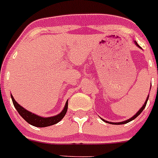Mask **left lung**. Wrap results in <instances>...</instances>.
<instances>
[{
    "mask_svg": "<svg viewBox=\"0 0 158 158\" xmlns=\"http://www.w3.org/2000/svg\"><path fill=\"white\" fill-rule=\"evenodd\" d=\"M135 44H136V45L138 46V47H140V48H141V47H140V46H139V44H138V43H136V42L135 41ZM148 98H149V96H148L147 99H146V102H145V103H144V104H143V106H142V107H141V108H140V110H139V111H138V112H137L136 114H135V115H134L133 117H131V118H129V119H127V120H126V121H123V122H119V123H111V122H107V121H105V120H104V119H103V118H101V119H102V120H103V121H104V122H106V123H112V124H116V125H118V124H120V125H121V124H125V123H127L131 122V121H132V120H133V119H135V118H137V117L139 116V115H140L141 113H142V111H143V110H144V108H145V107H146V104H147V100H148Z\"/></svg>",
    "mask_w": 158,
    "mask_h": 158,
    "instance_id": "left-lung-1",
    "label": "left lung"
}]
</instances>
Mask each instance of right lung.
<instances>
[{"label": "right lung", "mask_w": 158, "mask_h": 158, "mask_svg": "<svg viewBox=\"0 0 158 158\" xmlns=\"http://www.w3.org/2000/svg\"><path fill=\"white\" fill-rule=\"evenodd\" d=\"M11 97H12L14 107H16V109L17 110L18 113L20 115V116L23 117V119L26 120V122L28 123L29 124H31L32 126L37 127H49L51 126V125H54V124H56L57 123H58L63 118L65 113H66L67 109H68V101H66L65 107L62 111V112H60L58 115H54V116L44 118V117L39 116L35 114H33L32 112H30L29 111L23 108L22 106L19 105L17 102L15 100L12 95H11Z\"/></svg>", "instance_id": "right-lung-1"}]
</instances>
